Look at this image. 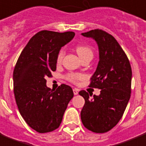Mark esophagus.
<instances>
[{
    "instance_id": "obj_1",
    "label": "esophagus",
    "mask_w": 146,
    "mask_h": 146,
    "mask_svg": "<svg viewBox=\"0 0 146 146\" xmlns=\"http://www.w3.org/2000/svg\"><path fill=\"white\" fill-rule=\"evenodd\" d=\"M73 93H74V95H77L78 93H79V90H78L77 89H73Z\"/></svg>"
}]
</instances>
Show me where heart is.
<instances>
[{"mask_svg":"<svg viewBox=\"0 0 146 146\" xmlns=\"http://www.w3.org/2000/svg\"><path fill=\"white\" fill-rule=\"evenodd\" d=\"M76 51L77 53L78 56H80V58L81 60H83L86 57L88 56H93V52L92 50V49L90 47H89L85 45H79L76 47ZM63 56H64V51L63 50H60L58 53L57 57H56V63H60L62 60L63 58ZM83 76L80 74H76V73H70L68 75L66 76V78L69 81L73 82V83H76L78 80H81Z\"/></svg>","mask_w":146,"mask_h":146,"instance_id":"b5f03b06","label":"heart"}]
</instances>
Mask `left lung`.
<instances>
[{"instance_id": "8db88e82", "label": "left lung", "mask_w": 146, "mask_h": 146, "mask_svg": "<svg viewBox=\"0 0 146 146\" xmlns=\"http://www.w3.org/2000/svg\"><path fill=\"white\" fill-rule=\"evenodd\" d=\"M93 38L99 48V63L91 77L90 87L101 90L99 96L89 95L85 90L79 94L85 100L81 120L86 129L96 133L112 129L121 119L131 96L132 68L117 40L99 29L81 33Z\"/></svg>"}]
</instances>
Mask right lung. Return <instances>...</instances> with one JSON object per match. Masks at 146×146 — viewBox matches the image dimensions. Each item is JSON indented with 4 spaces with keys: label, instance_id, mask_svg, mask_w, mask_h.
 <instances>
[{
    "label": "right lung",
    "instance_id": "obj_1",
    "mask_svg": "<svg viewBox=\"0 0 146 146\" xmlns=\"http://www.w3.org/2000/svg\"><path fill=\"white\" fill-rule=\"evenodd\" d=\"M74 36L72 31H40L29 40L14 67V93L19 112L27 125L40 133L60 126L73 97L70 86L62 84L53 91L46 86V78L56 69L61 47Z\"/></svg>",
    "mask_w": 146,
    "mask_h": 146
}]
</instances>
